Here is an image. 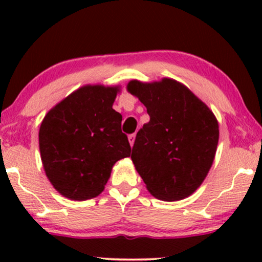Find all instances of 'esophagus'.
<instances>
[{
  "mask_svg": "<svg viewBox=\"0 0 262 262\" xmlns=\"http://www.w3.org/2000/svg\"><path fill=\"white\" fill-rule=\"evenodd\" d=\"M128 139H129V143H130V145L133 146V144H134V140H135V133H133V134H130L128 137Z\"/></svg>",
  "mask_w": 262,
  "mask_h": 262,
  "instance_id": "1",
  "label": "esophagus"
}]
</instances>
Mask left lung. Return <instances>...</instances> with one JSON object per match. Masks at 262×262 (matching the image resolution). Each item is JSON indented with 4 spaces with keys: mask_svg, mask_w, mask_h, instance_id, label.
<instances>
[{
    "mask_svg": "<svg viewBox=\"0 0 262 262\" xmlns=\"http://www.w3.org/2000/svg\"><path fill=\"white\" fill-rule=\"evenodd\" d=\"M127 90L150 117L132 150V160L148 191L167 202L191 196L214 160L219 139L215 116L176 80H132Z\"/></svg>",
    "mask_w": 262,
    "mask_h": 262,
    "instance_id": "1",
    "label": "left lung"
}]
</instances>
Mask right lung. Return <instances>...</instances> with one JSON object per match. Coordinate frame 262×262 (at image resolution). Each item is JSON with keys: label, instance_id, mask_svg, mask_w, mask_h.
<instances>
[{"label": "right lung", "instance_id": "right-lung-1", "mask_svg": "<svg viewBox=\"0 0 262 262\" xmlns=\"http://www.w3.org/2000/svg\"><path fill=\"white\" fill-rule=\"evenodd\" d=\"M118 87L86 85L53 107L39 129L47 177L73 201L97 197L113 165L130 155L122 114L113 110Z\"/></svg>", "mask_w": 262, "mask_h": 262}]
</instances>
